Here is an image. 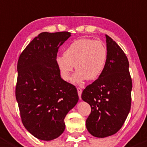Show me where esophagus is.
<instances>
[{
  "label": "esophagus",
  "instance_id": "1",
  "mask_svg": "<svg viewBox=\"0 0 147 147\" xmlns=\"http://www.w3.org/2000/svg\"><path fill=\"white\" fill-rule=\"evenodd\" d=\"M77 90H78V96H79V98H81L82 89L80 88H77Z\"/></svg>",
  "mask_w": 147,
  "mask_h": 147
}]
</instances>
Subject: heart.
I'll return each instance as SVG.
<instances>
[{
  "label": "heart",
  "mask_w": 147,
  "mask_h": 147,
  "mask_svg": "<svg viewBox=\"0 0 147 147\" xmlns=\"http://www.w3.org/2000/svg\"><path fill=\"white\" fill-rule=\"evenodd\" d=\"M107 59V49L101 41L82 38L73 42L64 52L59 56L57 64L61 78L65 81L70 80L74 65L77 72L72 78L76 84H82L85 80H94L100 76Z\"/></svg>",
  "instance_id": "b5f03b06"
}]
</instances>
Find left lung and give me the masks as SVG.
<instances>
[{"mask_svg": "<svg viewBox=\"0 0 147 147\" xmlns=\"http://www.w3.org/2000/svg\"><path fill=\"white\" fill-rule=\"evenodd\" d=\"M107 59L97 80L86 86L81 98L91 112L86 127L97 138L116 134L124 124L131 105L132 80L125 53L106 35Z\"/></svg>", "mask_w": 147, "mask_h": 147, "instance_id": "1", "label": "left lung"}]
</instances>
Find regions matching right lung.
<instances>
[{
    "label": "right lung",
    "instance_id": "right-lung-1",
    "mask_svg": "<svg viewBox=\"0 0 147 147\" xmlns=\"http://www.w3.org/2000/svg\"><path fill=\"white\" fill-rule=\"evenodd\" d=\"M70 36L69 32H41L18 60L15 94L22 122L38 139L59 136L65 116L79 99L75 86L61 78L57 64L59 48Z\"/></svg>",
    "mask_w": 147,
    "mask_h": 147
}]
</instances>
